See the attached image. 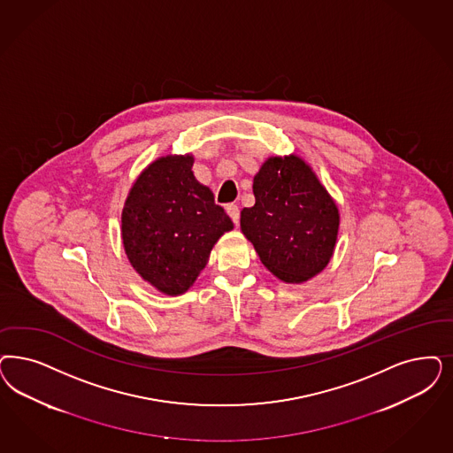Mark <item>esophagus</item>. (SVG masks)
<instances>
[{
  "label": "esophagus",
  "instance_id": "1",
  "mask_svg": "<svg viewBox=\"0 0 453 453\" xmlns=\"http://www.w3.org/2000/svg\"><path fill=\"white\" fill-rule=\"evenodd\" d=\"M226 211H227V214H229V218L233 219V222L237 226V224H239V207H237L235 203H229V205L226 207Z\"/></svg>",
  "mask_w": 453,
  "mask_h": 453
}]
</instances>
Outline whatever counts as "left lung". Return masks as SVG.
<instances>
[{
	"mask_svg": "<svg viewBox=\"0 0 453 453\" xmlns=\"http://www.w3.org/2000/svg\"><path fill=\"white\" fill-rule=\"evenodd\" d=\"M256 203L241 211V231L281 281L299 284L333 256L340 212L311 167L297 156L269 157L254 175Z\"/></svg>",
	"mask_w": 453,
	"mask_h": 453,
	"instance_id": "obj_1",
	"label": "left lung"
}]
</instances>
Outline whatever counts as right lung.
I'll use <instances>...</instances> for the list:
<instances>
[{"instance_id":"obj_1","label":"right lung","mask_w":453,"mask_h":453,"mask_svg":"<svg viewBox=\"0 0 453 453\" xmlns=\"http://www.w3.org/2000/svg\"><path fill=\"white\" fill-rule=\"evenodd\" d=\"M194 157L165 156L142 172L122 211V241L134 269L169 296L186 293L219 237L234 227L192 173Z\"/></svg>"}]
</instances>
